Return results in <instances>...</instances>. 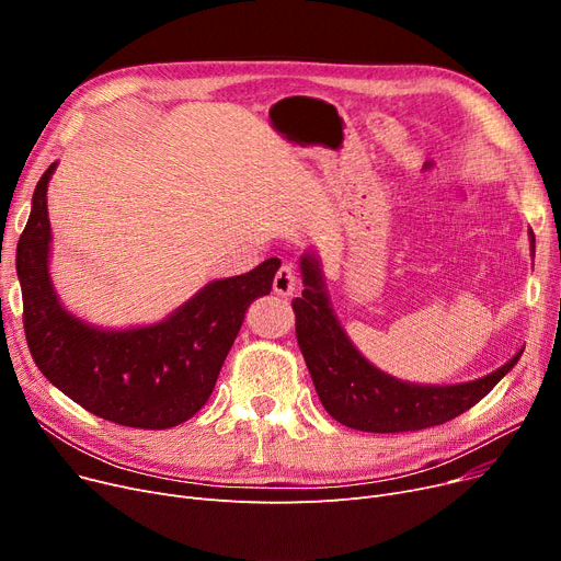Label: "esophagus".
Segmentation results:
<instances>
[{
    "label": "esophagus",
    "instance_id": "34e87169",
    "mask_svg": "<svg viewBox=\"0 0 561 561\" xmlns=\"http://www.w3.org/2000/svg\"><path fill=\"white\" fill-rule=\"evenodd\" d=\"M296 288H298V273H296V268H293V265L284 263L282 268L275 273L273 290L277 293V296L288 298V296H293V293H296Z\"/></svg>",
    "mask_w": 561,
    "mask_h": 561
}]
</instances>
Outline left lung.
Segmentation results:
<instances>
[{
  "mask_svg": "<svg viewBox=\"0 0 561 561\" xmlns=\"http://www.w3.org/2000/svg\"><path fill=\"white\" fill-rule=\"evenodd\" d=\"M535 243V233H529ZM305 290L293 300L296 336L328 414L359 432H414L444 425L478 404L520 359L523 350L486 377L463 385L427 387L396 379L366 362L350 343L330 307L316 254L300 261Z\"/></svg>",
  "mask_w": 561,
  "mask_h": 561,
  "instance_id": "1",
  "label": "left lung"
}]
</instances>
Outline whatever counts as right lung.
Masks as SVG:
<instances>
[{
  "mask_svg": "<svg viewBox=\"0 0 561 561\" xmlns=\"http://www.w3.org/2000/svg\"><path fill=\"white\" fill-rule=\"evenodd\" d=\"M51 163L34 191L32 216L18 241L26 345L41 373L91 414L140 430L188 421L209 400L220 368L252 300L268 296L279 259L216 279L147 328L102 330L58 302L49 279L47 184Z\"/></svg>",
  "mask_w": 561,
  "mask_h": 561,
  "instance_id": "obj_1",
  "label": "right lung"
}]
</instances>
